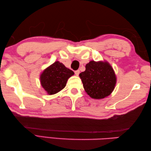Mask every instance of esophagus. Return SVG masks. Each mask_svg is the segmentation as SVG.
Here are the masks:
<instances>
[{"mask_svg": "<svg viewBox=\"0 0 151 151\" xmlns=\"http://www.w3.org/2000/svg\"><path fill=\"white\" fill-rule=\"evenodd\" d=\"M75 75H76V76H78V75H79V74H80V70H75Z\"/></svg>", "mask_w": 151, "mask_h": 151, "instance_id": "34e87169", "label": "esophagus"}]
</instances>
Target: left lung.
<instances>
[{
  "mask_svg": "<svg viewBox=\"0 0 151 151\" xmlns=\"http://www.w3.org/2000/svg\"><path fill=\"white\" fill-rule=\"evenodd\" d=\"M88 95L101 99L110 95L116 84V76L111 66L106 62L91 61L86 64L85 71L79 75Z\"/></svg>",
  "mask_w": 151,
  "mask_h": 151,
  "instance_id": "8db88e82",
  "label": "left lung"
}]
</instances>
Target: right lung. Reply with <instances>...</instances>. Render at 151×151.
<instances>
[{
	"label": "right lung",
	"instance_id": "1",
	"mask_svg": "<svg viewBox=\"0 0 151 151\" xmlns=\"http://www.w3.org/2000/svg\"><path fill=\"white\" fill-rule=\"evenodd\" d=\"M73 75L72 70L57 61L43 70L40 76L41 84L48 94L53 95L65 88L67 80Z\"/></svg>",
	"mask_w": 151,
	"mask_h": 151
}]
</instances>
